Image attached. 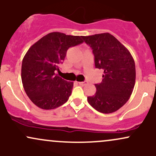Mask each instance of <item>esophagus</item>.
I'll list each match as a JSON object with an SVG mask.
<instances>
[{"instance_id": "1", "label": "esophagus", "mask_w": 156, "mask_h": 156, "mask_svg": "<svg viewBox=\"0 0 156 156\" xmlns=\"http://www.w3.org/2000/svg\"><path fill=\"white\" fill-rule=\"evenodd\" d=\"M87 81H79V82H78V84L83 86V85H86V84H87Z\"/></svg>"}]
</instances>
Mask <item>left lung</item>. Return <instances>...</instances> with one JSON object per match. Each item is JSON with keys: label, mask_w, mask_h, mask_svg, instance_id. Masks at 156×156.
<instances>
[{"label": "left lung", "mask_w": 156, "mask_h": 156, "mask_svg": "<svg viewBox=\"0 0 156 156\" xmlns=\"http://www.w3.org/2000/svg\"><path fill=\"white\" fill-rule=\"evenodd\" d=\"M82 38L92 49L95 67L103 69V80L94 84L96 93L87 98L98 112L113 113L123 106L133 92L136 81L135 62L126 48L109 33Z\"/></svg>", "instance_id": "8db88e82"}]
</instances>
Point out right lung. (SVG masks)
Segmentation results:
<instances>
[{
	"instance_id": "obj_1",
	"label": "right lung",
	"mask_w": 156,
	"mask_h": 156,
	"mask_svg": "<svg viewBox=\"0 0 156 156\" xmlns=\"http://www.w3.org/2000/svg\"><path fill=\"white\" fill-rule=\"evenodd\" d=\"M81 36L52 32L28 49L23 59L21 78L29 99L39 108H56L65 103L72 93L73 82L62 79L59 71L67 50L83 41Z\"/></svg>"
}]
</instances>
